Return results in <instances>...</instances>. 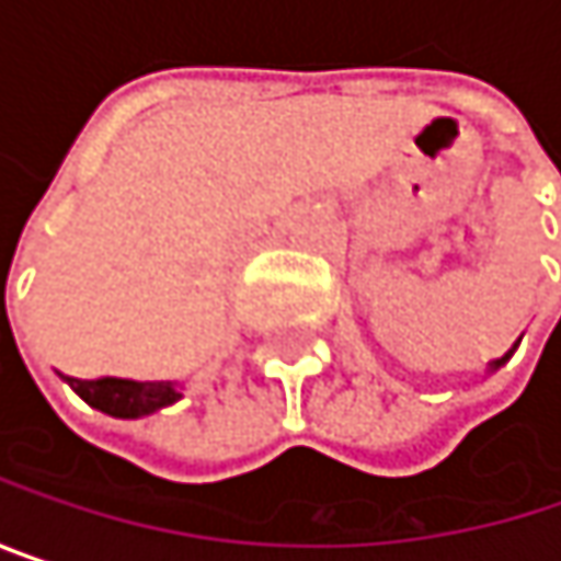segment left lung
Instances as JSON below:
<instances>
[{
    "instance_id": "obj_1",
    "label": "left lung",
    "mask_w": 561,
    "mask_h": 561,
    "mask_svg": "<svg viewBox=\"0 0 561 561\" xmlns=\"http://www.w3.org/2000/svg\"><path fill=\"white\" fill-rule=\"evenodd\" d=\"M516 344H519V337H516ZM516 344H513V347H510V351H506L504 357H497V360H491V367H488V374H494V370H501V367H504L506 360H510V357H513V351H516Z\"/></svg>"
}]
</instances>
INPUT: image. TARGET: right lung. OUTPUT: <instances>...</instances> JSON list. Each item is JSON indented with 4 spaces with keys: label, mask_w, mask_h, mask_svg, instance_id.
Here are the masks:
<instances>
[{
    "label": "right lung",
    "mask_w": 561,
    "mask_h": 561,
    "mask_svg": "<svg viewBox=\"0 0 561 561\" xmlns=\"http://www.w3.org/2000/svg\"><path fill=\"white\" fill-rule=\"evenodd\" d=\"M67 387L77 392L87 405L113 415V419H142L171 402L181 399V383L174 380H123V377H103V380H73L67 377Z\"/></svg>",
    "instance_id": "add662e5"
}]
</instances>
